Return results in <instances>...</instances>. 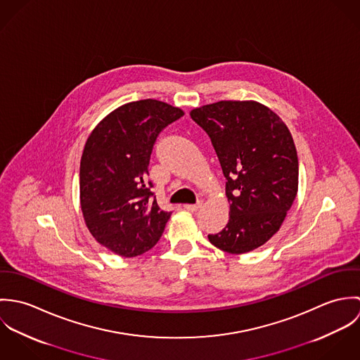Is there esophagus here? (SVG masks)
<instances>
[{"label": "esophagus", "mask_w": 360, "mask_h": 360, "mask_svg": "<svg viewBox=\"0 0 360 360\" xmlns=\"http://www.w3.org/2000/svg\"><path fill=\"white\" fill-rule=\"evenodd\" d=\"M201 206H202V202H198V204H187V205H184V209L188 210V212H191V213H194V212H197Z\"/></svg>", "instance_id": "obj_1"}]
</instances>
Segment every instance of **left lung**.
Instances as JSON below:
<instances>
[{
	"mask_svg": "<svg viewBox=\"0 0 360 360\" xmlns=\"http://www.w3.org/2000/svg\"><path fill=\"white\" fill-rule=\"evenodd\" d=\"M210 137L226 177L229 223L207 236L231 254L251 252L281 227L298 194V155L281 117L263 103L219 101L190 112Z\"/></svg>",
	"mask_w": 360,
	"mask_h": 360,
	"instance_id": "1",
	"label": "left lung"
}]
</instances>
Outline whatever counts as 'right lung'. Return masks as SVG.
<instances>
[{
    "label": "right lung",
    "mask_w": 360,
    "mask_h": 360,
    "mask_svg": "<svg viewBox=\"0 0 360 360\" xmlns=\"http://www.w3.org/2000/svg\"><path fill=\"white\" fill-rule=\"evenodd\" d=\"M184 110L158 100L120 105L90 133L80 159V207L91 236L134 257L159 241L170 212L153 200L148 165L160 130Z\"/></svg>",
    "instance_id": "1"
}]
</instances>
